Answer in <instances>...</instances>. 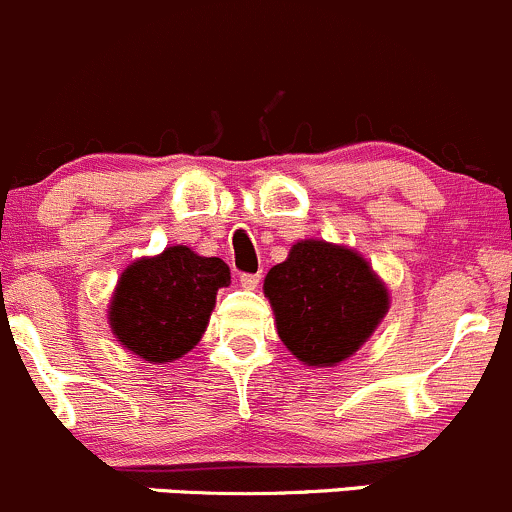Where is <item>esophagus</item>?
<instances>
[{"label": "esophagus", "mask_w": 512, "mask_h": 512, "mask_svg": "<svg viewBox=\"0 0 512 512\" xmlns=\"http://www.w3.org/2000/svg\"><path fill=\"white\" fill-rule=\"evenodd\" d=\"M239 281L246 291H254V288L258 286V281H261V273H241Z\"/></svg>", "instance_id": "1"}]
</instances>
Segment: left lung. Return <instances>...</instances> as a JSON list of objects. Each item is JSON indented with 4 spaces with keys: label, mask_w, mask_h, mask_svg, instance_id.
<instances>
[{
    "label": "left lung",
    "mask_w": 512,
    "mask_h": 512,
    "mask_svg": "<svg viewBox=\"0 0 512 512\" xmlns=\"http://www.w3.org/2000/svg\"><path fill=\"white\" fill-rule=\"evenodd\" d=\"M283 345L308 367L355 355L389 310L387 286L347 246L305 239L263 281Z\"/></svg>",
    "instance_id": "obj_1"
}]
</instances>
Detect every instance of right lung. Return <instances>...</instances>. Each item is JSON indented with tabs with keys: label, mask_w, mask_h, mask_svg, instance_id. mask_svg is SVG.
Returning <instances> with one entry per match:
<instances>
[{
	"label": "right lung",
	"mask_w": 512,
	"mask_h": 512,
	"mask_svg": "<svg viewBox=\"0 0 512 512\" xmlns=\"http://www.w3.org/2000/svg\"><path fill=\"white\" fill-rule=\"evenodd\" d=\"M229 281L221 258L199 256L189 246L138 258L125 268L110 300V330L140 360H179L202 340L217 291Z\"/></svg>",
	"instance_id": "1"
}]
</instances>
